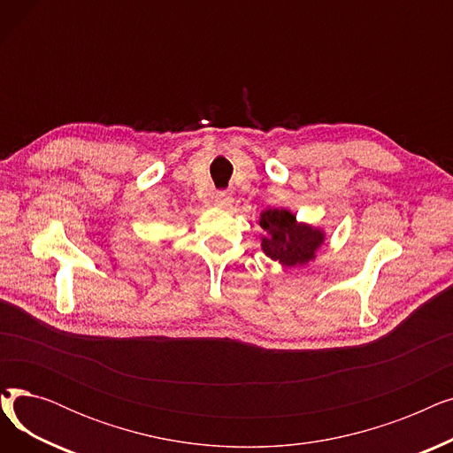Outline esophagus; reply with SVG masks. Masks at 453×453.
I'll return each mask as SVG.
<instances>
[{"label":"esophagus","mask_w":453,"mask_h":453,"mask_svg":"<svg viewBox=\"0 0 453 453\" xmlns=\"http://www.w3.org/2000/svg\"><path fill=\"white\" fill-rule=\"evenodd\" d=\"M233 202V196L231 193H227V190H219L217 195H214V205L220 207V209H227Z\"/></svg>","instance_id":"1"}]
</instances>
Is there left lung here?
<instances>
[{
	"mask_svg": "<svg viewBox=\"0 0 453 453\" xmlns=\"http://www.w3.org/2000/svg\"><path fill=\"white\" fill-rule=\"evenodd\" d=\"M260 227L265 231L263 250L284 266H303L316 257V250L323 244V231L297 224L287 209H268L260 214Z\"/></svg>",
	"mask_w": 453,
	"mask_h": 453,
	"instance_id": "obj_1",
	"label": "left lung"
}]
</instances>
